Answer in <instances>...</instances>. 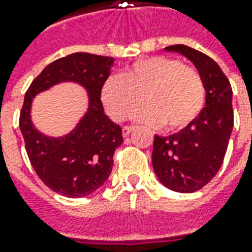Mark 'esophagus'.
I'll return each instance as SVG.
<instances>
[{"mask_svg":"<svg viewBox=\"0 0 252 252\" xmlns=\"http://www.w3.org/2000/svg\"><path fill=\"white\" fill-rule=\"evenodd\" d=\"M134 127L133 126H125L123 129H122V134H123V137H127L129 134L131 133V130H133Z\"/></svg>","mask_w":252,"mask_h":252,"instance_id":"obj_1","label":"esophagus"}]
</instances>
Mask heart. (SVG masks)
Listing matches in <instances>:
<instances>
[{
    "instance_id": "1",
    "label": "heart",
    "mask_w": 252,
    "mask_h": 252,
    "mask_svg": "<svg viewBox=\"0 0 252 252\" xmlns=\"http://www.w3.org/2000/svg\"><path fill=\"white\" fill-rule=\"evenodd\" d=\"M101 99L106 113L116 122L125 121L141 101L146 102L133 115L136 121L178 131L202 113L206 87L198 70L178 59L156 56L133 63L122 75L108 77Z\"/></svg>"
}]
</instances>
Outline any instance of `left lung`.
<instances>
[{
    "instance_id": "obj_1",
    "label": "left lung",
    "mask_w": 252,
    "mask_h": 252,
    "mask_svg": "<svg viewBox=\"0 0 252 252\" xmlns=\"http://www.w3.org/2000/svg\"><path fill=\"white\" fill-rule=\"evenodd\" d=\"M165 50L188 57L206 87V106L198 119L171 136H156L151 156L162 185L190 193L210 182L223 164L233 130V91L218 63L205 53L185 44L168 46Z\"/></svg>"
}]
</instances>
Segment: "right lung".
<instances>
[{
	"label": "right lung",
	"mask_w": 252,
	"mask_h": 252,
	"mask_svg": "<svg viewBox=\"0 0 252 252\" xmlns=\"http://www.w3.org/2000/svg\"><path fill=\"white\" fill-rule=\"evenodd\" d=\"M113 57L73 53L50 63L25 94L19 129L37 177L46 187L67 198L87 196L111 175L113 153L123 143L122 127L105 115L101 101L103 83L111 74ZM74 81L85 86L90 108L76 129L63 138H49L34 129L30 105L37 92L54 83Z\"/></svg>",
	"instance_id": "1"
}]
</instances>
